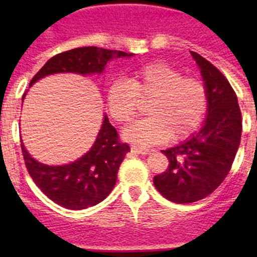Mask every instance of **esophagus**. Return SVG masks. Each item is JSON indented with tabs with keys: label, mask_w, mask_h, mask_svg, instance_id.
I'll return each mask as SVG.
<instances>
[{
	"label": "esophagus",
	"mask_w": 257,
	"mask_h": 257,
	"mask_svg": "<svg viewBox=\"0 0 257 257\" xmlns=\"http://www.w3.org/2000/svg\"><path fill=\"white\" fill-rule=\"evenodd\" d=\"M131 152H134V153H138V154H148L149 153V149H144V148H140V147H136V145H133L131 147Z\"/></svg>",
	"instance_id": "obj_1"
}]
</instances>
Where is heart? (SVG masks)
<instances>
[{"label":"heart","instance_id":"obj_1","mask_svg":"<svg viewBox=\"0 0 257 257\" xmlns=\"http://www.w3.org/2000/svg\"><path fill=\"white\" fill-rule=\"evenodd\" d=\"M140 103H148V118L130 124L123 138L142 147L169 139L180 142L196 133L205 121L208 94L203 81L184 77L171 65L156 61L131 70L126 81H114L106 91L112 118L124 124L135 117Z\"/></svg>","mask_w":257,"mask_h":257}]
</instances>
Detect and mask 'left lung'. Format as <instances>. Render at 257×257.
<instances>
[{"label": "left lung", "instance_id": "left-lung-1", "mask_svg": "<svg viewBox=\"0 0 257 257\" xmlns=\"http://www.w3.org/2000/svg\"><path fill=\"white\" fill-rule=\"evenodd\" d=\"M192 56L207 88V117L198 133L162 151L169 167L153 179L156 189L175 203L197 202L219 187L230 171L242 134V114L229 81L203 56L194 51Z\"/></svg>", "mask_w": 257, "mask_h": 257}]
</instances>
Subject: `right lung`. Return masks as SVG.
Listing matches in <instances>:
<instances>
[{"instance_id":"right-lung-1","label":"right lung","mask_w":257,"mask_h":257,"mask_svg":"<svg viewBox=\"0 0 257 257\" xmlns=\"http://www.w3.org/2000/svg\"><path fill=\"white\" fill-rule=\"evenodd\" d=\"M131 55L95 46L64 51L47 60L31 79L29 86L54 73H103L110 59ZM22 152L31 178L51 201L69 210H83L100 203L112 192L119 166L130 147L119 140L117 130L105 115L92 148L69 165L47 166L37 162L29 156L23 143Z\"/></svg>"}]
</instances>
